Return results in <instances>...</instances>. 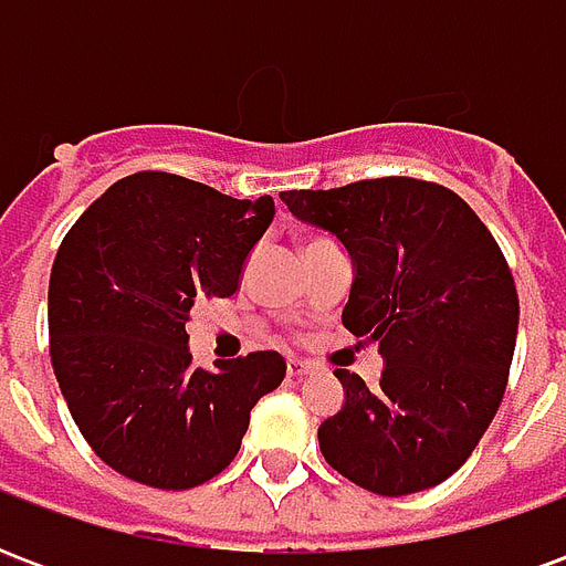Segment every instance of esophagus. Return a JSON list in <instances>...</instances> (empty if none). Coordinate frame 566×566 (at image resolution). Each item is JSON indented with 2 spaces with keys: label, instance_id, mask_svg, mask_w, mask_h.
<instances>
[{
  "label": "esophagus",
  "instance_id": "1",
  "mask_svg": "<svg viewBox=\"0 0 566 566\" xmlns=\"http://www.w3.org/2000/svg\"><path fill=\"white\" fill-rule=\"evenodd\" d=\"M315 373V367L308 364V360H300V357H291L287 360V376L291 379H303V376H312Z\"/></svg>",
  "mask_w": 566,
  "mask_h": 566
}]
</instances>
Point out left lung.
Wrapping results in <instances>:
<instances>
[{
    "mask_svg": "<svg viewBox=\"0 0 566 566\" xmlns=\"http://www.w3.org/2000/svg\"><path fill=\"white\" fill-rule=\"evenodd\" d=\"M352 258L343 324L379 345V388L336 369L343 409L321 421L324 461L381 497L446 482L497 412L518 294L494 235L446 187L376 178L279 193Z\"/></svg>",
    "mask_w": 566,
    "mask_h": 566,
    "instance_id": "1",
    "label": "left lung"
}]
</instances>
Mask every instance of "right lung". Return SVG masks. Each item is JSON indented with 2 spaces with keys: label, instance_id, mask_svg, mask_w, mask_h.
<instances>
[{
  "label": "right lung",
  "instance_id": "obj_1",
  "mask_svg": "<svg viewBox=\"0 0 566 566\" xmlns=\"http://www.w3.org/2000/svg\"><path fill=\"white\" fill-rule=\"evenodd\" d=\"M272 214V197L136 172L63 239L48 287L51 360L78 430L120 475L163 491L209 482L282 385L279 352L193 367L185 331L197 300L239 291Z\"/></svg>",
  "mask_w": 566,
  "mask_h": 566
}]
</instances>
